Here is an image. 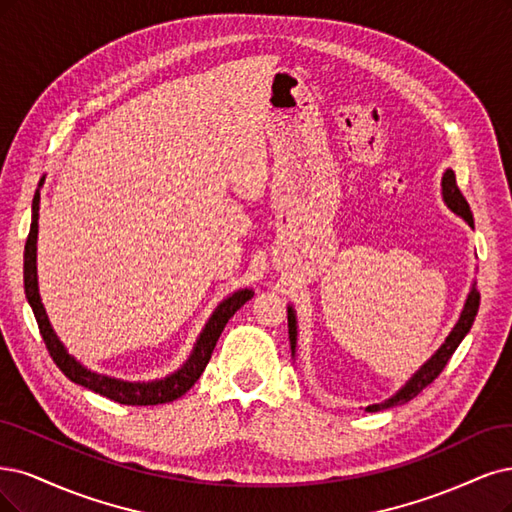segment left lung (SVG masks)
I'll use <instances>...</instances> for the list:
<instances>
[{
  "mask_svg": "<svg viewBox=\"0 0 512 512\" xmlns=\"http://www.w3.org/2000/svg\"><path fill=\"white\" fill-rule=\"evenodd\" d=\"M443 197H445V203L455 211V214H460L470 226H474L470 205H468L466 197L462 195L460 186H457L455 173L451 169H447L445 175H443ZM479 303H481V294L477 292V288H472L470 294H468V301L464 305V311L460 315V322L455 324V328L451 330L447 341L440 345V349L436 351V354L417 370V373L411 377V381L404 385L396 396H392L390 400H385L381 404H370V407H366V411L368 413H375V411H381V409H390V407H398V404L409 402L421 390H424V387H428L440 373H443V368L447 366L449 358L455 354L457 345L462 343V339L466 337L468 330L472 328L474 317H477V311H479ZM288 332H290V347L294 351V347H296V320H294V311L290 307H288Z\"/></svg>",
  "mask_w": 512,
  "mask_h": 512,
  "instance_id": "left-lung-1",
  "label": "left lung"
}]
</instances>
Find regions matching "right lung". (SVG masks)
Here are the masks:
<instances>
[{
    "mask_svg": "<svg viewBox=\"0 0 512 512\" xmlns=\"http://www.w3.org/2000/svg\"><path fill=\"white\" fill-rule=\"evenodd\" d=\"M38 218H40V195L35 192L33 197V218H31V228H29V237L25 243V294L27 301L33 309L35 320H38V328L42 339L46 343V349L50 358L55 360V364L63 370V375L67 379H72L78 385L88 387L105 398H110L120 404H131V407H148V404H165L173 402L175 398L184 396L192 385L197 383L201 373L205 370L211 354H214V347L220 339V334L226 326V322L231 320L237 309H241L245 303L254 296L252 290H239L233 296H228L226 301L220 303V307L214 311V315L209 317V322L205 324V330L201 332V337L197 341L195 351L188 358V362L173 373L167 379L161 381H150V383H129V381H120L112 379L105 375L91 373V370L78 364L72 356L67 354L61 341L57 339L55 330L50 328V322L46 317L44 305L40 301L38 294V277H35V241H38Z\"/></svg>",
    "mask_w": 512,
    "mask_h": 512,
    "instance_id": "obj_1",
    "label": "right lung"
}]
</instances>
